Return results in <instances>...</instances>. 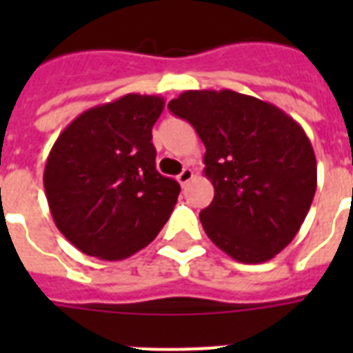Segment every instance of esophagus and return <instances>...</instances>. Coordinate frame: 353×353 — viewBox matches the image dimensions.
Listing matches in <instances>:
<instances>
[{
  "mask_svg": "<svg viewBox=\"0 0 353 353\" xmlns=\"http://www.w3.org/2000/svg\"><path fill=\"white\" fill-rule=\"evenodd\" d=\"M192 177H194V170H192V168H188V166H185V168H183V170H181V174L177 176V181H179V185H183V187H185V185H187V183L190 181Z\"/></svg>",
  "mask_w": 353,
  "mask_h": 353,
  "instance_id": "esophagus-1",
  "label": "esophagus"
}]
</instances>
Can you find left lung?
I'll use <instances>...</instances> for the list:
<instances>
[{"mask_svg":"<svg viewBox=\"0 0 353 353\" xmlns=\"http://www.w3.org/2000/svg\"><path fill=\"white\" fill-rule=\"evenodd\" d=\"M205 144L212 203L205 232L238 262H268L301 229L317 188V161L302 126L269 102L231 90L185 91L168 102Z\"/></svg>","mask_w":353,"mask_h":353,"instance_id":"left-lung-1","label":"left lung"}]
</instances>
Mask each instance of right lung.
Instances as JSON below:
<instances>
[{
	"label": "right lung",
	"mask_w": 353,
	"mask_h": 353,
	"mask_svg": "<svg viewBox=\"0 0 353 353\" xmlns=\"http://www.w3.org/2000/svg\"><path fill=\"white\" fill-rule=\"evenodd\" d=\"M165 108L130 93L74 119L52 144L43 187L52 220L77 249L124 260L170 218L181 187L155 170L152 128Z\"/></svg>",
	"instance_id": "1"
}]
</instances>
